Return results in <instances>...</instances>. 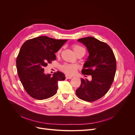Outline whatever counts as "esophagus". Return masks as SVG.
Wrapping results in <instances>:
<instances>
[{"instance_id": "1", "label": "esophagus", "mask_w": 135, "mask_h": 135, "mask_svg": "<svg viewBox=\"0 0 135 135\" xmlns=\"http://www.w3.org/2000/svg\"><path fill=\"white\" fill-rule=\"evenodd\" d=\"M66 79H71L72 78V76H69V75H66Z\"/></svg>"}]
</instances>
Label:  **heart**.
I'll list each match as a JSON object with an SVG mask.
<instances>
[{"instance_id":"obj_1","label":"heart","mask_w":135,"mask_h":135,"mask_svg":"<svg viewBox=\"0 0 135 135\" xmlns=\"http://www.w3.org/2000/svg\"><path fill=\"white\" fill-rule=\"evenodd\" d=\"M73 50H74L75 52V54H76V53L81 51H85V50L83 47L78 46V45H74L73 47ZM60 52V51L58 52L59 54ZM60 69L61 71H62L64 73H65V74L71 75L75 73L77 70V66L75 65L65 64L60 67Z\"/></svg>"}]
</instances>
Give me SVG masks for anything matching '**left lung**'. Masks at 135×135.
Instances as JSON below:
<instances>
[{
    "instance_id": "left-lung-1",
    "label": "left lung",
    "mask_w": 135,
    "mask_h": 135,
    "mask_svg": "<svg viewBox=\"0 0 135 135\" xmlns=\"http://www.w3.org/2000/svg\"><path fill=\"white\" fill-rule=\"evenodd\" d=\"M78 40L85 45L89 54L81 73L91 75L92 80L81 78L76 95L81 100L93 102L104 96L109 90L116 72V59L112 48L107 43L91 36Z\"/></svg>"
}]
</instances>
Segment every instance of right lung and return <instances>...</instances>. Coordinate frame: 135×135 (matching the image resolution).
I'll use <instances>...</instances> for the list:
<instances>
[{"label":"right lung","instance_id":"add662e5","mask_svg":"<svg viewBox=\"0 0 135 135\" xmlns=\"http://www.w3.org/2000/svg\"><path fill=\"white\" fill-rule=\"evenodd\" d=\"M66 41L40 36L26 40L21 46L16 68L24 89L31 97L42 100L54 96L58 89V81L65 79L60 71L53 76L45 74L44 68L56 60L55 54Z\"/></svg>","mask_w":135,"mask_h":135}]
</instances>
